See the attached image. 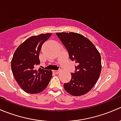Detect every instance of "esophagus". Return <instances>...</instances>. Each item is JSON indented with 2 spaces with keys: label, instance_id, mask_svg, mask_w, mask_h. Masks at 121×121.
I'll use <instances>...</instances> for the list:
<instances>
[{
  "label": "esophagus",
  "instance_id": "34e87169",
  "mask_svg": "<svg viewBox=\"0 0 121 121\" xmlns=\"http://www.w3.org/2000/svg\"><path fill=\"white\" fill-rule=\"evenodd\" d=\"M53 73H56V74H58V73H59V70H53Z\"/></svg>",
  "mask_w": 121,
  "mask_h": 121
}]
</instances>
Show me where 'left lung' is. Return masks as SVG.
<instances>
[{
  "mask_svg": "<svg viewBox=\"0 0 121 121\" xmlns=\"http://www.w3.org/2000/svg\"><path fill=\"white\" fill-rule=\"evenodd\" d=\"M69 53V58L78 66L71 73L72 79L63 84L68 93L80 96L88 93L96 83L101 70L99 52L93 43L84 36L75 33H56Z\"/></svg>",
  "mask_w": 121,
  "mask_h": 121,
  "instance_id": "1",
  "label": "left lung"
}]
</instances>
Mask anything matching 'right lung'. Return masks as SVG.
<instances>
[{
	"label": "right lung",
	"mask_w": 121,
	"mask_h": 121,
	"mask_svg": "<svg viewBox=\"0 0 121 121\" xmlns=\"http://www.w3.org/2000/svg\"><path fill=\"white\" fill-rule=\"evenodd\" d=\"M52 34L32 36L23 42L15 51L11 62L16 82L24 91L37 94L44 90L52 78V71L35 67L40 63L39 52L42 44Z\"/></svg>",
	"instance_id": "right-lung-1"
}]
</instances>
